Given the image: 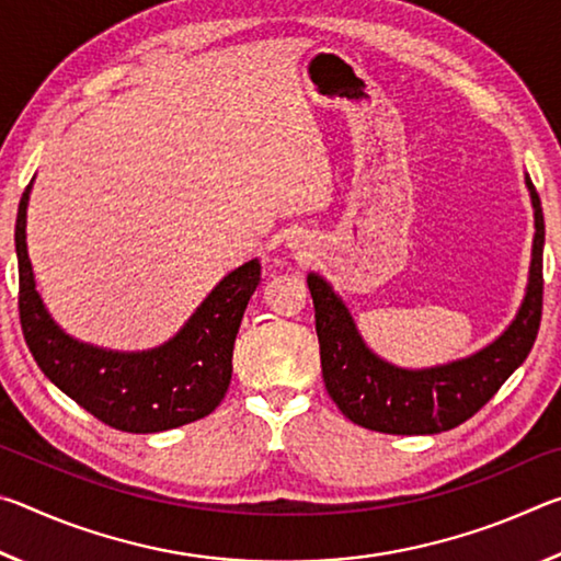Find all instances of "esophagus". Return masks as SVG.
<instances>
[{"instance_id":"1","label":"esophagus","mask_w":561,"mask_h":561,"mask_svg":"<svg viewBox=\"0 0 561 561\" xmlns=\"http://www.w3.org/2000/svg\"><path fill=\"white\" fill-rule=\"evenodd\" d=\"M291 244H297V242H291Z\"/></svg>"}]
</instances>
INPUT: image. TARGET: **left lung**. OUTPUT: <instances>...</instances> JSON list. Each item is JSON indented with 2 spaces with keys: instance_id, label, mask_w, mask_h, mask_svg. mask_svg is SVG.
Here are the masks:
<instances>
[{
  "instance_id": "obj_1",
  "label": "left lung",
  "mask_w": 561,
  "mask_h": 561,
  "mask_svg": "<svg viewBox=\"0 0 561 561\" xmlns=\"http://www.w3.org/2000/svg\"><path fill=\"white\" fill-rule=\"evenodd\" d=\"M535 207V242H531L529 284L512 324L485 348L443 366L398 368L376 356L360 339L346 304L331 284L311 272L307 277L314 299L317 336L331 401L360 428L391 435H433L450 431L472 417L500 386L515 374L535 346L542 321V250L545 215L529 175Z\"/></svg>"
}]
</instances>
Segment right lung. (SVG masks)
<instances>
[{
	"label": "right lung",
	"mask_w": 561,
	"mask_h": 561,
	"mask_svg": "<svg viewBox=\"0 0 561 561\" xmlns=\"http://www.w3.org/2000/svg\"><path fill=\"white\" fill-rule=\"evenodd\" d=\"M26 185L16 213L19 319L44 376L83 411L126 433H160L210 415L230 388L232 348L247 301L262 279L260 260L227 274L163 346L106 351L56 324L36 291L26 252Z\"/></svg>",
	"instance_id": "obj_1"
}]
</instances>
